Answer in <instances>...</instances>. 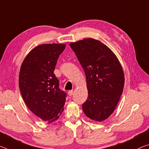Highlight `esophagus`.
<instances>
[{"mask_svg":"<svg viewBox=\"0 0 149 149\" xmlns=\"http://www.w3.org/2000/svg\"><path fill=\"white\" fill-rule=\"evenodd\" d=\"M68 94L69 96H72L73 94H74V91H73L72 90V91H69L68 92Z\"/></svg>","mask_w":149,"mask_h":149,"instance_id":"obj_1","label":"esophagus"}]
</instances>
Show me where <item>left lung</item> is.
I'll use <instances>...</instances> for the list:
<instances>
[{"label":"left lung","instance_id":"obj_1","mask_svg":"<svg viewBox=\"0 0 149 149\" xmlns=\"http://www.w3.org/2000/svg\"><path fill=\"white\" fill-rule=\"evenodd\" d=\"M86 76L87 100L82 105L90 119L102 122L114 112L122 95L124 74L112 50L92 38L71 42Z\"/></svg>","mask_w":149,"mask_h":149}]
</instances>
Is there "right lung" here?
Masks as SVG:
<instances>
[{
  "label": "right lung",
  "mask_w": 149,
  "mask_h": 149,
  "mask_svg": "<svg viewBox=\"0 0 149 149\" xmlns=\"http://www.w3.org/2000/svg\"><path fill=\"white\" fill-rule=\"evenodd\" d=\"M64 44H43L32 49L22 62L19 87L27 107L37 116L49 123L64 110L66 93L59 88L54 71Z\"/></svg>",
  "instance_id": "obj_1"
}]
</instances>
